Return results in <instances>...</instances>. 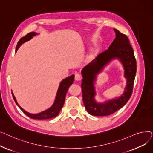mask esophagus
Wrapping results in <instances>:
<instances>
[{"mask_svg": "<svg viewBox=\"0 0 153 153\" xmlns=\"http://www.w3.org/2000/svg\"><path fill=\"white\" fill-rule=\"evenodd\" d=\"M82 79V76L81 74H79V73H76L75 74V80L76 81H81Z\"/></svg>", "mask_w": 153, "mask_h": 153, "instance_id": "1", "label": "esophagus"}]
</instances>
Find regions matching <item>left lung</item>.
<instances>
[{
  "label": "left lung",
  "mask_w": 153,
  "mask_h": 153,
  "mask_svg": "<svg viewBox=\"0 0 153 153\" xmlns=\"http://www.w3.org/2000/svg\"><path fill=\"white\" fill-rule=\"evenodd\" d=\"M116 38L108 49L99 54L91 62L82 70V92L83 102L88 113L94 116H107L123 107L131 97L135 75L136 61L133 48L126 35L114 29ZM118 59L122 62L127 79V86L123 94L117 98L98 103L94 100V83L97 75L112 59Z\"/></svg>",
  "instance_id": "8db88e82"
}]
</instances>
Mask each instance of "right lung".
Wrapping results in <instances>:
<instances>
[{"instance_id":"right-lung-1","label":"right lung","mask_w":153,"mask_h":153,"mask_svg":"<svg viewBox=\"0 0 153 153\" xmlns=\"http://www.w3.org/2000/svg\"><path fill=\"white\" fill-rule=\"evenodd\" d=\"M37 33H35V32H31V33H28L26 36L22 37L17 43V47H16V50L15 52H17L20 46L22 45V44L25 43L26 42L28 41V40L31 39L33 36L36 35ZM74 79V75L72 74L71 76H69L68 77H66V79H63L62 81L60 82L58 90L57 92V94H56V98L54 100V102L53 104V105L49 108L48 109L40 112L39 114H30L25 111V110H23L17 103V100H16V99L15 97V96L12 92L13 98L14 99V101L15 102L16 104L18 105V107L20 108V110L25 114L27 116L30 117V118L32 119H36V120H45V119H50L54 117H56V116H58V114H59V111L62 108L64 101H65V97H66V93L68 91L69 87L72 85V84L73 83Z\"/></svg>"}]
</instances>
